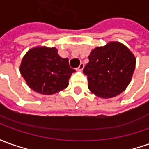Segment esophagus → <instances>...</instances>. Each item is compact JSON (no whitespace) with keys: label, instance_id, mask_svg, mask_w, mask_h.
<instances>
[{"label":"esophagus","instance_id":"esophagus-1","mask_svg":"<svg viewBox=\"0 0 149 149\" xmlns=\"http://www.w3.org/2000/svg\"><path fill=\"white\" fill-rule=\"evenodd\" d=\"M83 68H84V63H81L78 68H77V70L79 71V72H81V71L83 70Z\"/></svg>","mask_w":149,"mask_h":149}]
</instances>
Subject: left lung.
<instances>
[{
    "label": "left lung",
    "instance_id": "left-lung-1",
    "mask_svg": "<svg viewBox=\"0 0 149 149\" xmlns=\"http://www.w3.org/2000/svg\"><path fill=\"white\" fill-rule=\"evenodd\" d=\"M134 54L118 41L92 49L83 69L88 77V88L96 96L110 99L129 86L135 68Z\"/></svg>",
    "mask_w": 149,
    "mask_h": 149
}]
</instances>
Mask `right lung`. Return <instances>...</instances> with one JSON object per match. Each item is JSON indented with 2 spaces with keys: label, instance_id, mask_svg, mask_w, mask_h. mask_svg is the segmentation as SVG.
Instances as JSON below:
<instances>
[{
  "label": "right lung",
  "instance_id": "obj_1",
  "mask_svg": "<svg viewBox=\"0 0 149 149\" xmlns=\"http://www.w3.org/2000/svg\"><path fill=\"white\" fill-rule=\"evenodd\" d=\"M29 87L44 95L56 94L66 89L75 70L68 58H61L55 47L35 46L24 54L19 67Z\"/></svg>",
  "mask_w": 149,
  "mask_h": 149
}]
</instances>
